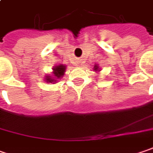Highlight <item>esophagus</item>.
I'll return each instance as SVG.
<instances>
[{"instance_id":"1","label":"esophagus","mask_w":153,"mask_h":153,"mask_svg":"<svg viewBox=\"0 0 153 153\" xmlns=\"http://www.w3.org/2000/svg\"><path fill=\"white\" fill-rule=\"evenodd\" d=\"M79 65H80V64H79Z\"/></svg>"}]
</instances>
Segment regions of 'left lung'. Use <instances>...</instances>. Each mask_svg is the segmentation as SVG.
<instances>
[{"mask_svg": "<svg viewBox=\"0 0 153 153\" xmlns=\"http://www.w3.org/2000/svg\"><path fill=\"white\" fill-rule=\"evenodd\" d=\"M94 71H95L96 72H100V71H101V69H100V67L98 66V65H95V66H94Z\"/></svg>", "mask_w": 153, "mask_h": 153, "instance_id": "obj_1", "label": "left lung"}]
</instances>
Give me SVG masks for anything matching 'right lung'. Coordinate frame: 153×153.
<instances>
[{"label":"right lung","mask_w":153,"mask_h":153,"mask_svg":"<svg viewBox=\"0 0 153 153\" xmlns=\"http://www.w3.org/2000/svg\"><path fill=\"white\" fill-rule=\"evenodd\" d=\"M65 71H66V65H57L52 68L51 74H47L45 76V81L47 83H57L64 76Z\"/></svg>","instance_id":"add662e5"}]
</instances>
